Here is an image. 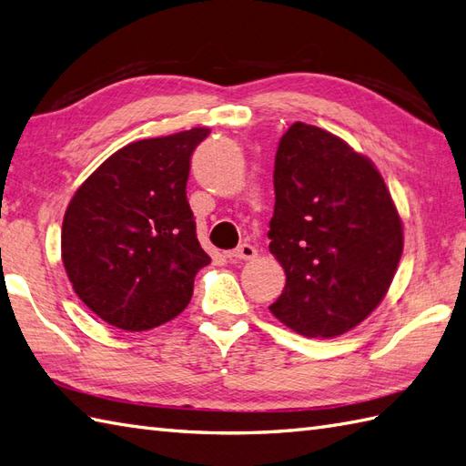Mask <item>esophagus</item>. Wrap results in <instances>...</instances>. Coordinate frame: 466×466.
Instances as JSON below:
<instances>
[{
    "instance_id": "1",
    "label": "esophagus",
    "mask_w": 466,
    "mask_h": 466,
    "mask_svg": "<svg viewBox=\"0 0 466 466\" xmlns=\"http://www.w3.org/2000/svg\"><path fill=\"white\" fill-rule=\"evenodd\" d=\"M231 257L235 261H251L257 257V249L249 243H243V245L237 247V249L231 251Z\"/></svg>"
}]
</instances>
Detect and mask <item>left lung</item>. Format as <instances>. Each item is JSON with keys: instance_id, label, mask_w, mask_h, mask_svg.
Here are the masks:
<instances>
[{"instance_id": "1", "label": "left lung", "mask_w": 466, "mask_h": 466, "mask_svg": "<svg viewBox=\"0 0 466 466\" xmlns=\"http://www.w3.org/2000/svg\"><path fill=\"white\" fill-rule=\"evenodd\" d=\"M268 251L287 275L268 307L309 339L345 335L385 299L405 245L375 163L320 127L293 123L275 155Z\"/></svg>"}]
</instances>
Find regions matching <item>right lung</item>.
<instances>
[{"instance_id": "obj_1", "label": "right lung", "mask_w": 466, "mask_h": 466, "mask_svg": "<svg viewBox=\"0 0 466 466\" xmlns=\"http://www.w3.org/2000/svg\"><path fill=\"white\" fill-rule=\"evenodd\" d=\"M209 136L193 127L133 141L103 161L71 198L61 261L77 297L106 323L149 330L189 305L211 263L187 203L189 159Z\"/></svg>"}]
</instances>
